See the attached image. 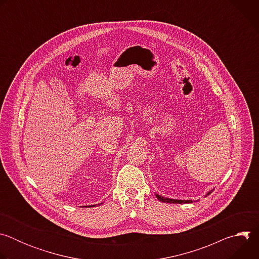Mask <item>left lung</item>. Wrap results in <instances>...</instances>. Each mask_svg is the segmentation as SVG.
<instances>
[{
    "instance_id": "left-lung-1",
    "label": "left lung",
    "mask_w": 259,
    "mask_h": 259,
    "mask_svg": "<svg viewBox=\"0 0 259 259\" xmlns=\"http://www.w3.org/2000/svg\"><path fill=\"white\" fill-rule=\"evenodd\" d=\"M214 191V189H212L211 191H209L206 195H205V197H207L208 195H210L212 192ZM156 195V197L158 198V200L159 201H161V202H164V203H170V204H189V203H193L194 201H192V200H177V199H170V198H166V197H163V196H160V195H158V194H155ZM199 200H197L196 202H198Z\"/></svg>"
}]
</instances>
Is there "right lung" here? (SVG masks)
Returning a JSON list of instances; mask_svg holds the SVG:
<instances>
[{"instance_id":"right-lung-1","label":"right lung","mask_w":259,"mask_h":259,"mask_svg":"<svg viewBox=\"0 0 259 259\" xmlns=\"http://www.w3.org/2000/svg\"><path fill=\"white\" fill-rule=\"evenodd\" d=\"M102 203H100V204H98V206H100ZM95 205H90V206H83V207H94Z\"/></svg>"}]
</instances>
